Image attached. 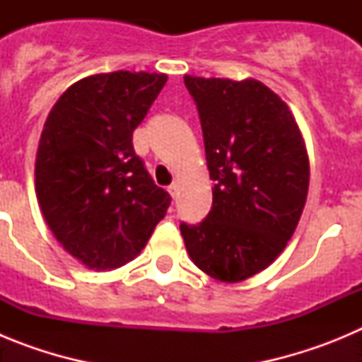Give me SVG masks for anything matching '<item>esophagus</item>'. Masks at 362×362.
<instances>
[{
  "instance_id": "obj_1",
  "label": "esophagus",
  "mask_w": 362,
  "mask_h": 362,
  "mask_svg": "<svg viewBox=\"0 0 362 362\" xmlns=\"http://www.w3.org/2000/svg\"><path fill=\"white\" fill-rule=\"evenodd\" d=\"M168 192H170V196L175 199V197H177V192H179V185L177 183H172L170 187H168Z\"/></svg>"
}]
</instances>
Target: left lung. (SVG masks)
Instances as JSON below:
<instances>
[{"mask_svg":"<svg viewBox=\"0 0 362 362\" xmlns=\"http://www.w3.org/2000/svg\"><path fill=\"white\" fill-rule=\"evenodd\" d=\"M203 129L212 210L181 223L199 270L239 283L276 261L305 209L310 163L288 105L257 79L185 76Z\"/></svg>","mask_w":362,"mask_h":362,"instance_id":"1","label":"left lung"}]
</instances>
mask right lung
I'll list each match as a JSON object with an SVG mask.
<instances>
[{
	"mask_svg": "<svg viewBox=\"0 0 362 362\" xmlns=\"http://www.w3.org/2000/svg\"><path fill=\"white\" fill-rule=\"evenodd\" d=\"M166 79L129 70L88 76L63 92L45 121L37 203L57 241L90 270L132 261L170 206L132 145Z\"/></svg>",
	"mask_w": 362,
	"mask_h": 362,
	"instance_id": "right-lung-1",
	"label": "right lung"
}]
</instances>
